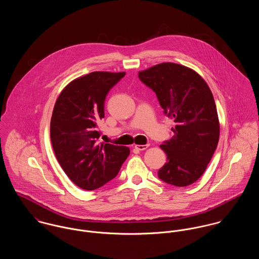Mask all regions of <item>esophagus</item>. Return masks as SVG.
Masks as SVG:
<instances>
[{
	"label": "esophagus",
	"instance_id": "obj_1",
	"mask_svg": "<svg viewBox=\"0 0 259 259\" xmlns=\"http://www.w3.org/2000/svg\"><path fill=\"white\" fill-rule=\"evenodd\" d=\"M148 147H149V144H146V145H135V149H137L139 151L146 150Z\"/></svg>",
	"mask_w": 259,
	"mask_h": 259
}]
</instances>
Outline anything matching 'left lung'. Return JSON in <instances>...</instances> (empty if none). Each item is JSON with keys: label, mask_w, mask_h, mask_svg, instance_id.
<instances>
[{"label": "left lung", "mask_w": 259, "mask_h": 259, "mask_svg": "<svg viewBox=\"0 0 259 259\" xmlns=\"http://www.w3.org/2000/svg\"><path fill=\"white\" fill-rule=\"evenodd\" d=\"M138 76L156 93L164 114L176 123L172 139L160 146L167 162L158 177L169 185L189 186L205 171L219 143L220 123L212 93L196 71L177 63H160Z\"/></svg>", "instance_id": "8db88e82"}]
</instances>
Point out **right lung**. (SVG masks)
Listing matches in <instances>:
<instances>
[{"label": "right lung", "instance_id": "obj_1", "mask_svg": "<svg viewBox=\"0 0 259 259\" xmlns=\"http://www.w3.org/2000/svg\"><path fill=\"white\" fill-rule=\"evenodd\" d=\"M125 72L94 71L74 79L58 96L51 120V140L59 165L77 187L93 191L114 179L130 150L97 144L104 101Z\"/></svg>", "mask_w": 259, "mask_h": 259}]
</instances>
